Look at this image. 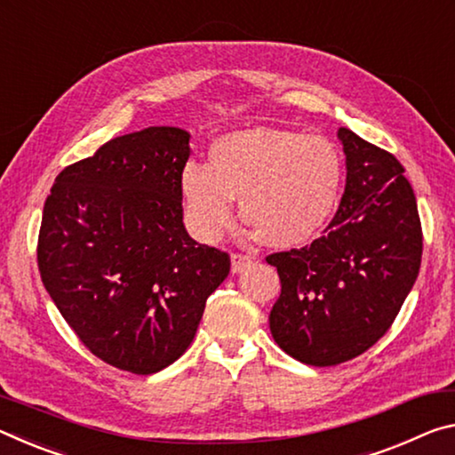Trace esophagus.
<instances>
[{
	"mask_svg": "<svg viewBox=\"0 0 455 455\" xmlns=\"http://www.w3.org/2000/svg\"><path fill=\"white\" fill-rule=\"evenodd\" d=\"M230 261H233V273H241V271L247 269V267H251L253 259H251L249 255H243V253H233Z\"/></svg>",
	"mask_w": 455,
	"mask_h": 455,
	"instance_id": "obj_1",
	"label": "esophagus"
}]
</instances>
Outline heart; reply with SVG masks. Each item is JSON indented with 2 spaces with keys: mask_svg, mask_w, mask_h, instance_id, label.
<instances>
[{
  "mask_svg": "<svg viewBox=\"0 0 455 455\" xmlns=\"http://www.w3.org/2000/svg\"><path fill=\"white\" fill-rule=\"evenodd\" d=\"M344 164L322 135L255 127L227 133L208 149V164L188 162L180 176L186 222L200 241H214L243 219L271 247H299L326 227L340 198Z\"/></svg>",
  "mask_w": 455,
  "mask_h": 455,
  "instance_id": "1",
  "label": "heart"
}]
</instances>
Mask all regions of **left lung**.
<instances>
[{
    "label": "left lung",
    "mask_w": 455,
    "mask_h": 455,
    "mask_svg": "<svg viewBox=\"0 0 455 455\" xmlns=\"http://www.w3.org/2000/svg\"><path fill=\"white\" fill-rule=\"evenodd\" d=\"M346 188L326 235L267 257L281 293L273 340L304 364L334 366L387 334L421 267L423 233L413 188L393 154L340 127Z\"/></svg>",
    "instance_id": "left-lung-1"
}]
</instances>
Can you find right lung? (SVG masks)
Here are the masks:
<instances>
[{
  "mask_svg": "<svg viewBox=\"0 0 455 455\" xmlns=\"http://www.w3.org/2000/svg\"><path fill=\"white\" fill-rule=\"evenodd\" d=\"M190 133L148 127L67 165L46 198L38 269L86 348L133 374L184 355L230 257L186 233L180 176Z\"/></svg>",
  "mask_w": 455,
  "mask_h": 455,
  "instance_id": "add662e5",
  "label": "right lung"
}]
</instances>
